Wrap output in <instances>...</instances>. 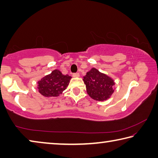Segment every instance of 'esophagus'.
<instances>
[{
    "instance_id": "34e87169",
    "label": "esophagus",
    "mask_w": 158,
    "mask_h": 158,
    "mask_svg": "<svg viewBox=\"0 0 158 158\" xmlns=\"http://www.w3.org/2000/svg\"><path fill=\"white\" fill-rule=\"evenodd\" d=\"M73 77L77 78V77H79V73H74V74H73Z\"/></svg>"
}]
</instances>
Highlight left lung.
Masks as SVG:
<instances>
[{
	"mask_svg": "<svg viewBox=\"0 0 158 158\" xmlns=\"http://www.w3.org/2000/svg\"><path fill=\"white\" fill-rule=\"evenodd\" d=\"M83 80L88 94L93 100H106L110 98L114 91V80L95 68H92L88 72Z\"/></svg>",
	"mask_w": 158,
	"mask_h": 158,
	"instance_id": "1",
	"label": "left lung"
}]
</instances>
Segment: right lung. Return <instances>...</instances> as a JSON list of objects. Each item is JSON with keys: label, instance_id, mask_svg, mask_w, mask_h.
Listing matches in <instances>:
<instances>
[{"label": "right lung", "instance_id": "add662e5", "mask_svg": "<svg viewBox=\"0 0 158 158\" xmlns=\"http://www.w3.org/2000/svg\"><path fill=\"white\" fill-rule=\"evenodd\" d=\"M72 77L63 75L58 69L43 77L38 83L39 92L45 97H57L66 89Z\"/></svg>", "mask_w": 158, "mask_h": 158}]
</instances>
